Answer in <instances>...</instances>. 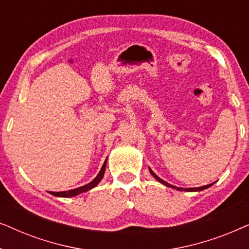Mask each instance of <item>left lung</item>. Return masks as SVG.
<instances>
[{
    "label": "left lung",
    "mask_w": 249,
    "mask_h": 249,
    "mask_svg": "<svg viewBox=\"0 0 249 249\" xmlns=\"http://www.w3.org/2000/svg\"><path fill=\"white\" fill-rule=\"evenodd\" d=\"M149 172H151V175H152L153 177H154V178H155L156 180H158V181L163 183V185L170 187V188H175V189H177V190H185V192H200V190H204V189L209 188V187H211V186L213 185V183H211V185H206V186H202V187H196V188H180V187L172 186V185H170V183H168L166 181H164V180H162L161 178H160V177L156 176L155 173L152 171L151 168H149Z\"/></svg>",
    "instance_id": "8db88e82"
}]
</instances>
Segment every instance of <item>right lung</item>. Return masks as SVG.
<instances>
[{
    "label": "right lung",
    "mask_w": 249,
    "mask_h": 249,
    "mask_svg": "<svg viewBox=\"0 0 249 249\" xmlns=\"http://www.w3.org/2000/svg\"><path fill=\"white\" fill-rule=\"evenodd\" d=\"M105 168H107V160H105L103 166H102L100 172H98V175L96 177H95V179L93 180V181H90L89 183H87V185H85V186H81V187H79V188L67 190V192H56V193L55 192H51V194H52V195H54V196H57V197H73V196L79 195V194H81V193L88 192V190L94 188V187H96L98 183H100V181L104 176Z\"/></svg>",
    "instance_id": "1"
}]
</instances>
